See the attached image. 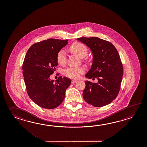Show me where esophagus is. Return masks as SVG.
Returning <instances> with one entry per match:
<instances>
[{
  "mask_svg": "<svg viewBox=\"0 0 147 147\" xmlns=\"http://www.w3.org/2000/svg\"><path fill=\"white\" fill-rule=\"evenodd\" d=\"M76 82H77V80H72V81H71V83L72 84H75Z\"/></svg>",
  "mask_w": 147,
  "mask_h": 147,
  "instance_id": "esophagus-1",
  "label": "esophagus"
}]
</instances>
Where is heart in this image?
Masks as SVG:
<instances>
[{"mask_svg": "<svg viewBox=\"0 0 147 147\" xmlns=\"http://www.w3.org/2000/svg\"><path fill=\"white\" fill-rule=\"evenodd\" d=\"M69 50L72 53L80 58H83L87 55L88 49L85 45L79 42H75L69 47ZM67 56L63 50L59 51L57 55V61L60 65H63L66 63ZM84 72L82 68H69L64 70V75L71 78H78L80 75Z\"/></svg>", "mask_w": 147, "mask_h": 147, "instance_id": "obj_1", "label": "heart"}]
</instances>
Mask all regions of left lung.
Instances as JSON below:
<instances>
[{"mask_svg": "<svg viewBox=\"0 0 147 147\" xmlns=\"http://www.w3.org/2000/svg\"><path fill=\"white\" fill-rule=\"evenodd\" d=\"M77 40L89 47L92 53V64L85 77L98 80L97 84L85 81L84 99L96 107L110 104L119 93L123 74L118 51L111 43L99 38L81 37Z\"/></svg>", "mask_w": 147, "mask_h": 147, "instance_id": "1", "label": "left lung"}]
</instances>
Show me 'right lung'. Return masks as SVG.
<instances>
[{"mask_svg": "<svg viewBox=\"0 0 147 147\" xmlns=\"http://www.w3.org/2000/svg\"><path fill=\"white\" fill-rule=\"evenodd\" d=\"M68 40L48 39L33 44L29 48L22 65L27 92L34 103L41 108L54 109L65 97L71 80L60 76L50 79L58 65L57 55L68 44Z\"/></svg>", "mask_w": 147, "mask_h": 147, "instance_id": "1", "label": "right lung"}]
</instances>
